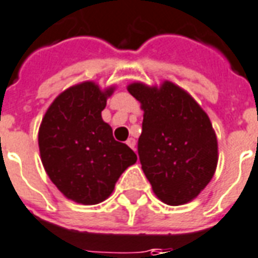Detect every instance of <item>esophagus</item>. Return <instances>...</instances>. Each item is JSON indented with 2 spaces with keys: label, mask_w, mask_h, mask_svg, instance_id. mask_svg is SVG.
Listing matches in <instances>:
<instances>
[{
  "label": "esophagus",
  "mask_w": 258,
  "mask_h": 258,
  "mask_svg": "<svg viewBox=\"0 0 258 258\" xmlns=\"http://www.w3.org/2000/svg\"><path fill=\"white\" fill-rule=\"evenodd\" d=\"M126 144L129 145V147H131L132 150H135V145H136V140H135L133 137H129V139H127V140H126Z\"/></svg>",
  "instance_id": "obj_1"
}]
</instances>
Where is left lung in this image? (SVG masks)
Instances as JSON below:
<instances>
[{
    "label": "left lung",
    "instance_id": "8db88e82",
    "mask_svg": "<svg viewBox=\"0 0 258 258\" xmlns=\"http://www.w3.org/2000/svg\"><path fill=\"white\" fill-rule=\"evenodd\" d=\"M127 91L144 110L137 152L152 190L168 205L193 200L210 183L218 164V141L210 118L190 95L170 81L160 88L133 83Z\"/></svg>",
    "mask_w": 258,
    "mask_h": 258
}]
</instances>
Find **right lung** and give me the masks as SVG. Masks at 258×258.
Instances as JSON below:
<instances>
[{
  "label": "right lung",
  "mask_w": 258,
  "mask_h": 258,
  "mask_svg": "<svg viewBox=\"0 0 258 258\" xmlns=\"http://www.w3.org/2000/svg\"><path fill=\"white\" fill-rule=\"evenodd\" d=\"M113 90L100 91L91 81L71 87L55 98L40 123L38 141L44 170L58 190L80 204L106 200L119 175L137 160L102 119Z\"/></svg>",
  "instance_id": "right-lung-1"
}]
</instances>
